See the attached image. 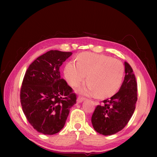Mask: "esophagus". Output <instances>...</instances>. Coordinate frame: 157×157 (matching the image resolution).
Instances as JSON below:
<instances>
[{
  "label": "esophagus",
  "instance_id": "esophagus-1",
  "mask_svg": "<svg viewBox=\"0 0 157 157\" xmlns=\"http://www.w3.org/2000/svg\"><path fill=\"white\" fill-rule=\"evenodd\" d=\"M84 100V98L78 97V98L77 99V103H82Z\"/></svg>",
  "mask_w": 157,
  "mask_h": 157
}]
</instances>
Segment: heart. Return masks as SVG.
<instances>
[{"label": "heart", "instance_id": "obj_1", "mask_svg": "<svg viewBox=\"0 0 157 157\" xmlns=\"http://www.w3.org/2000/svg\"><path fill=\"white\" fill-rule=\"evenodd\" d=\"M87 75L88 84L78 92L86 96L109 98L120 88L124 76V66L111 57L90 52L80 54L77 63L70 61L64 69V76L71 86H77Z\"/></svg>", "mask_w": 157, "mask_h": 157}]
</instances>
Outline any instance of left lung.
<instances>
[{
	"label": "left lung",
	"instance_id": "1",
	"mask_svg": "<svg viewBox=\"0 0 157 157\" xmlns=\"http://www.w3.org/2000/svg\"><path fill=\"white\" fill-rule=\"evenodd\" d=\"M125 76L120 90L98 105L92 117L94 130L103 136L121 131L128 124L136 109L137 83L131 66L124 62Z\"/></svg>",
	"mask_w": 157,
	"mask_h": 157
}]
</instances>
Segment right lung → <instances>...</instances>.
I'll use <instances>...</instances> for the list:
<instances>
[{
	"label": "right lung",
	"mask_w": 157,
	"mask_h": 157,
	"mask_svg": "<svg viewBox=\"0 0 157 157\" xmlns=\"http://www.w3.org/2000/svg\"><path fill=\"white\" fill-rule=\"evenodd\" d=\"M72 52L50 50L29 65L20 92L23 111L35 129L53 135L63 128L77 97L61 78L59 68Z\"/></svg>",
	"instance_id": "1"
}]
</instances>
